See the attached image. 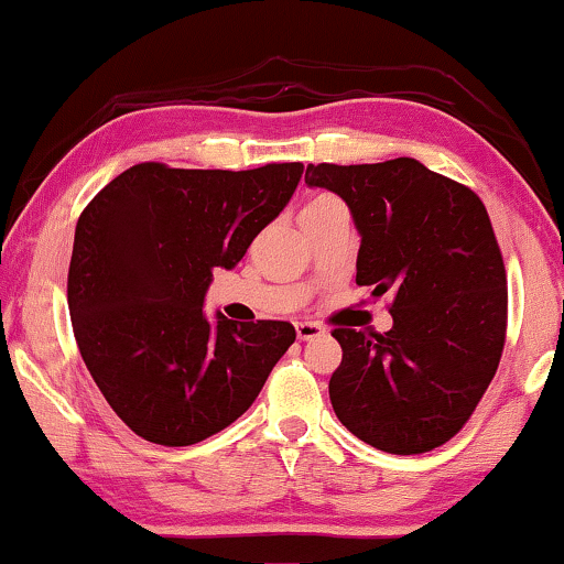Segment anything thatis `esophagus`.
Here are the masks:
<instances>
[{
	"mask_svg": "<svg viewBox=\"0 0 564 564\" xmlns=\"http://www.w3.org/2000/svg\"><path fill=\"white\" fill-rule=\"evenodd\" d=\"M299 339H314L324 335V327L319 322H296Z\"/></svg>",
	"mask_w": 564,
	"mask_h": 564,
	"instance_id": "esophagus-1",
	"label": "esophagus"
}]
</instances>
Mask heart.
Listing matches in <instances>:
<instances>
[{
  "instance_id": "obj_1",
  "label": "heart",
  "mask_w": 564,
  "mask_h": 564,
  "mask_svg": "<svg viewBox=\"0 0 564 564\" xmlns=\"http://www.w3.org/2000/svg\"><path fill=\"white\" fill-rule=\"evenodd\" d=\"M324 204H337V199L335 196H327V194H322V196H314L312 202H308L304 209H312V206H324Z\"/></svg>"
}]
</instances>
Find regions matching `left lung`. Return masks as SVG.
Returning <instances> with one entry per match:
<instances>
[{
  "label": "left lung",
  "mask_w": 564,
  "mask_h": 564,
  "mask_svg": "<svg viewBox=\"0 0 564 564\" xmlns=\"http://www.w3.org/2000/svg\"><path fill=\"white\" fill-rule=\"evenodd\" d=\"M360 229L358 285L391 293L393 327H335L343 362L332 409L355 437L422 455L467 424L501 362L509 322L503 256L480 196L414 158L306 169Z\"/></svg>",
  "instance_id": "8db88e82"
}]
</instances>
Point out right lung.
<instances>
[{"label":"right lung","mask_w":564,"mask_h":564,"mask_svg":"<svg viewBox=\"0 0 564 564\" xmlns=\"http://www.w3.org/2000/svg\"><path fill=\"white\" fill-rule=\"evenodd\" d=\"M304 165L138 163L86 204L68 265L78 352L138 437L188 447L242 416L296 339L289 322H206L214 268H235Z\"/></svg>","instance_id":"right-lung-1"}]
</instances>
